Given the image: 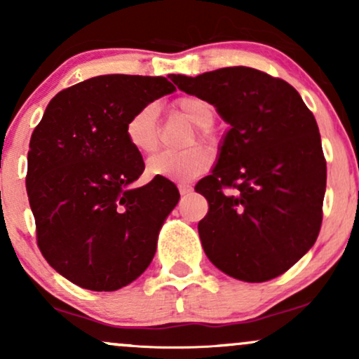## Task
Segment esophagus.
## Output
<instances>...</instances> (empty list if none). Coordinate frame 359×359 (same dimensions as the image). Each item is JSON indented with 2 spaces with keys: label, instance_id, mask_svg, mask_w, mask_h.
<instances>
[{
  "label": "esophagus",
  "instance_id": "obj_1",
  "mask_svg": "<svg viewBox=\"0 0 359 359\" xmlns=\"http://www.w3.org/2000/svg\"><path fill=\"white\" fill-rule=\"evenodd\" d=\"M179 191H180V194H182V196H185V194H189L192 191V187L189 184H179Z\"/></svg>",
  "mask_w": 359,
  "mask_h": 359
}]
</instances>
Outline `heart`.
Returning a JSON list of instances; mask_svg holds the SVG:
<instances>
[{"label":"heart","instance_id":"obj_1","mask_svg":"<svg viewBox=\"0 0 359 359\" xmlns=\"http://www.w3.org/2000/svg\"><path fill=\"white\" fill-rule=\"evenodd\" d=\"M175 106L196 128H201V140H208L204 130L214 123V108L203 97L185 96L177 100ZM158 108L156 104H147L137 113L131 114L126 123V140L138 154H151L158 147ZM212 162V155L208 148L194 147L185 151L163 150L148 160L147 170L154 177L189 182L196 177L203 175Z\"/></svg>","mask_w":359,"mask_h":359}]
</instances>
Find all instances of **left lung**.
Here are the masks:
<instances>
[{
  "label": "left lung",
  "mask_w": 359,
  "mask_h": 359,
  "mask_svg": "<svg viewBox=\"0 0 359 359\" xmlns=\"http://www.w3.org/2000/svg\"><path fill=\"white\" fill-rule=\"evenodd\" d=\"M170 79L229 125L216 167L196 185L209 203L197 226L205 255L243 282L285 273L323 222L327 174L314 114L288 82L251 67Z\"/></svg>",
  "instance_id": "left-lung-1"
}]
</instances>
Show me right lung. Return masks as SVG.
Masks as SVG:
<instances>
[{
  "label": "right lung",
  "instance_id": "add662e5",
  "mask_svg": "<svg viewBox=\"0 0 359 359\" xmlns=\"http://www.w3.org/2000/svg\"><path fill=\"white\" fill-rule=\"evenodd\" d=\"M175 88L165 77H90L48 102L28 150L27 192L36 243L53 270L88 290L113 292L148 269L175 184L145 170L126 140L131 114Z\"/></svg>",
  "mask_w": 359,
  "mask_h": 359
}]
</instances>
